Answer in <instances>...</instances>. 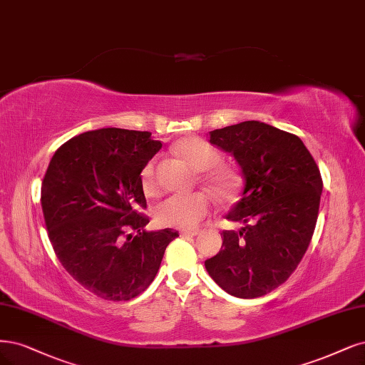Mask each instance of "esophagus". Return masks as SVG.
<instances>
[{"label":"esophagus","mask_w":365,"mask_h":365,"mask_svg":"<svg viewBox=\"0 0 365 365\" xmlns=\"http://www.w3.org/2000/svg\"><path fill=\"white\" fill-rule=\"evenodd\" d=\"M181 234L187 235V237H196V235L200 234V231L199 230H182Z\"/></svg>","instance_id":"1"}]
</instances>
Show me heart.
<instances>
[{
  "mask_svg": "<svg viewBox=\"0 0 365 365\" xmlns=\"http://www.w3.org/2000/svg\"><path fill=\"white\" fill-rule=\"evenodd\" d=\"M173 153L188 166L200 173V181L222 199H231L238 192L240 178L230 168L220 165V154L216 148L199 137H185L173 146ZM142 187L146 195L158 190L155 177V161H149L142 170ZM211 211V200L204 193L190 196H169L155 207V220L161 226L190 230L199 225Z\"/></svg>",
  "mask_w": 365,
  "mask_h": 365,
  "instance_id": "b5f03b06",
  "label": "heart"
}]
</instances>
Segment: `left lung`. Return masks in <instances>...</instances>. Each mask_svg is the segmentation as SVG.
<instances>
[{"label":"left lung","instance_id":"left-lung-1","mask_svg":"<svg viewBox=\"0 0 365 365\" xmlns=\"http://www.w3.org/2000/svg\"><path fill=\"white\" fill-rule=\"evenodd\" d=\"M208 142L234 157L245 187L226 215L243 226L222 232L205 269L226 293L255 299L284 284L305 255L319 216L320 170L297 135L259 120L210 131Z\"/></svg>","mask_w":365,"mask_h":365}]
</instances>
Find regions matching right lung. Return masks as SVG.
I'll return each instance as SVG.
<instances>
[{"instance_id":"obj_1","label":"right lung","mask_w":365,"mask_h":365,"mask_svg":"<svg viewBox=\"0 0 365 365\" xmlns=\"http://www.w3.org/2000/svg\"><path fill=\"white\" fill-rule=\"evenodd\" d=\"M160 149L148 131L99 128L68 140L49 161L41 197L48 237L66 272L104 300L145 292L178 237L146 231L140 212V173Z\"/></svg>"}]
</instances>
